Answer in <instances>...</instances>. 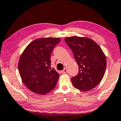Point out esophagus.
<instances>
[{
	"label": "esophagus",
	"mask_w": 121,
	"mask_h": 121,
	"mask_svg": "<svg viewBox=\"0 0 121 121\" xmlns=\"http://www.w3.org/2000/svg\"><path fill=\"white\" fill-rule=\"evenodd\" d=\"M67 71L68 70H67V69H64L62 71H61V72H62V73H65L67 72Z\"/></svg>",
	"instance_id": "obj_1"
}]
</instances>
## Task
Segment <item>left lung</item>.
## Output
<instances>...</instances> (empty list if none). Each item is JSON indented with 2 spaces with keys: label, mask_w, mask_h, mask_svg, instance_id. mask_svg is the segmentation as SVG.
Wrapping results in <instances>:
<instances>
[{
  "label": "left lung",
  "mask_w": 121,
  "mask_h": 121,
  "mask_svg": "<svg viewBox=\"0 0 121 121\" xmlns=\"http://www.w3.org/2000/svg\"><path fill=\"white\" fill-rule=\"evenodd\" d=\"M65 41L73 53L79 67L77 76L71 78L74 87L83 91L93 89L104 76L106 58L99 46L91 39L74 36Z\"/></svg>",
  "instance_id": "left-lung-1"
}]
</instances>
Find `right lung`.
I'll list each match as a JSON object with an SVG mask.
<instances>
[{
	"instance_id": "obj_1",
	"label": "right lung",
	"mask_w": 121,
	"mask_h": 121,
	"mask_svg": "<svg viewBox=\"0 0 121 121\" xmlns=\"http://www.w3.org/2000/svg\"><path fill=\"white\" fill-rule=\"evenodd\" d=\"M61 41L58 38H39L27 46L19 59L22 81L30 91L44 95L55 87L59 74L51 69L50 55Z\"/></svg>"
}]
</instances>
